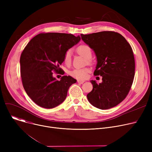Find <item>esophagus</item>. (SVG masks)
<instances>
[{
	"label": "esophagus",
	"mask_w": 152,
	"mask_h": 152,
	"mask_svg": "<svg viewBox=\"0 0 152 152\" xmlns=\"http://www.w3.org/2000/svg\"><path fill=\"white\" fill-rule=\"evenodd\" d=\"M77 82L78 83H79V84H83L85 81H82V80H77Z\"/></svg>",
	"instance_id": "34e87169"
}]
</instances>
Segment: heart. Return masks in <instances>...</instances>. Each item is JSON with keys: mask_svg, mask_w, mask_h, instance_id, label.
Masks as SVG:
<instances>
[{"mask_svg": "<svg viewBox=\"0 0 152 152\" xmlns=\"http://www.w3.org/2000/svg\"><path fill=\"white\" fill-rule=\"evenodd\" d=\"M76 52L78 54L83 56L84 58L87 60V61H90L92 58V51L91 48L87 45H81L76 49ZM63 61L66 65H69L71 61V52L68 50L64 55ZM89 69L87 68H79L75 69L70 72V75L75 78L78 79H84L87 77Z\"/></svg>", "mask_w": 152, "mask_h": 152, "instance_id": "b5f03b06", "label": "heart"}]
</instances>
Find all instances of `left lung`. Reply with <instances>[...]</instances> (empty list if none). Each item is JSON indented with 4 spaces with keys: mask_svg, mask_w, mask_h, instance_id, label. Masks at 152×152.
<instances>
[{
    "mask_svg": "<svg viewBox=\"0 0 152 152\" xmlns=\"http://www.w3.org/2000/svg\"><path fill=\"white\" fill-rule=\"evenodd\" d=\"M81 36L96 55L94 75L102 77L101 83L91 81L93 89L87 95V99L97 108H113L126 98L133 83L135 61L132 48L122 35L113 31Z\"/></svg>",
    "mask_w": 152,
    "mask_h": 152,
    "instance_id": "left-lung-1",
    "label": "left lung"
}]
</instances>
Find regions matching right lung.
I'll return each instance as SVG.
<instances>
[{"label":"right lung","instance_id":"obj_1","mask_svg":"<svg viewBox=\"0 0 152 152\" xmlns=\"http://www.w3.org/2000/svg\"><path fill=\"white\" fill-rule=\"evenodd\" d=\"M80 40V36L71 34L41 33L32 39L23 50L20 57L23 86L37 105L53 108L65 100L69 87L76 80L70 76H63L57 81L53 72L63 71L60 66L65 53Z\"/></svg>","mask_w":152,"mask_h":152}]
</instances>
